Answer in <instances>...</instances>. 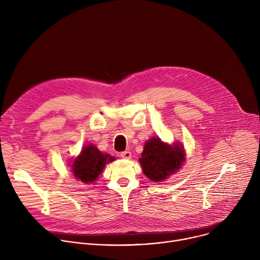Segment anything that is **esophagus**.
Here are the masks:
<instances>
[{"mask_svg": "<svg viewBox=\"0 0 260 260\" xmlns=\"http://www.w3.org/2000/svg\"><path fill=\"white\" fill-rule=\"evenodd\" d=\"M120 156H121L122 158L129 159V158H132V152H131V151H124V152H122V153L120 154Z\"/></svg>", "mask_w": 260, "mask_h": 260, "instance_id": "1", "label": "esophagus"}]
</instances>
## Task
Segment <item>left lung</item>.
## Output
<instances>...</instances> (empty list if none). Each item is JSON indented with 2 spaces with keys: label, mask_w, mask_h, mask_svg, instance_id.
I'll return each mask as SVG.
<instances>
[{
  "label": "left lung",
  "mask_w": 260,
  "mask_h": 260,
  "mask_svg": "<svg viewBox=\"0 0 260 260\" xmlns=\"http://www.w3.org/2000/svg\"><path fill=\"white\" fill-rule=\"evenodd\" d=\"M186 160V152L180 142L166 143L153 137L144 144L139 158L144 175L153 182H164L177 173Z\"/></svg>",
  "instance_id": "obj_1"
}]
</instances>
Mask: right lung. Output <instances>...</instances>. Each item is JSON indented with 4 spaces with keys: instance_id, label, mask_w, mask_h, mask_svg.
<instances>
[{
    "instance_id": "1",
    "label": "right lung",
    "mask_w": 260,
    "mask_h": 260,
    "mask_svg": "<svg viewBox=\"0 0 260 260\" xmlns=\"http://www.w3.org/2000/svg\"><path fill=\"white\" fill-rule=\"evenodd\" d=\"M115 159L114 156L100 151L95 145L87 144L82 147L80 153L70 161L69 166L76 180L90 184L98 180L107 164Z\"/></svg>"
}]
</instances>
